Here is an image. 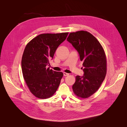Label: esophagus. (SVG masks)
I'll use <instances>...</instances> for the list:
<instances>
[{
    "label": "esophagus",
    "mask_w": 127,
    "mask_h": 127,
    "mask_svg": "<svg viewBox=\"0 0 127 127\" xmlns=\"http://www.w3.org/2000/svg\"><path fill=\"white\" fill-rule=\"evenodd\" d=\"M63 74H64V76H68V75H69V73H67L66 72H63Z\"/></svg>",
    "instance_id": "1"
}]
</instances>
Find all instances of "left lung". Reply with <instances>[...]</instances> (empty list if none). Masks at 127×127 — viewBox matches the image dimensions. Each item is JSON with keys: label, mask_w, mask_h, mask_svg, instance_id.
<instances>
[{"label": "left lung", "mask_w": 127, "mask_h": 127, "mask_svg": "<svg viewBox=\"0 0 127 127\" xmlns=\"http://www.w3.org/2000/svg\"><path fill=\"white\" fill-rule=\"evenodd\" d=\"M67 40L77 51L83 62L84 74L76 76L73 91L78 98H87L96 92L105 77L107 60L104 50L97 38L86 31L71 32Z\"/></svg>", "instance_id": "obj_1"}]
</instances>
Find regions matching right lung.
<instances>
[{
    "label": "right lung",
    "instance_id": "right-lung-1",
    "mask_svg": "<svg viewBox=\"0 0 127 127\" xmlns=\"http://www.w3.org/2000/svg\"><path fill=\"white\" fill-rule=\"evenodd\" d=\"M68 34V32L41 34L26 45L21 61L23 76L31 93L38 98L51 97L60 85L63 73L46 66Z\"/></svg>",
    "mask_w": 127,
    "mask_h": 127
}]
</instances>
